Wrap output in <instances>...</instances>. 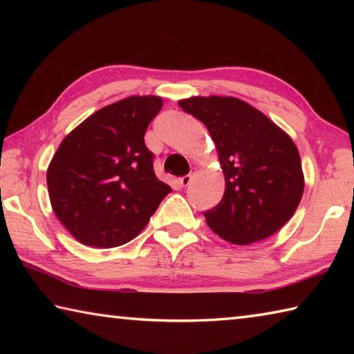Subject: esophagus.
<instances>
[{"label": "esophagus", "mask_w": 354, "mask_h": 354, "mask_svg": "<svg viewBox=\"0 0 354 354\" xmlns=\"http://www.w3.org/2000/svg\"><path fill=\"white\" fill-rule=\"evenodd\" d=\"M192 178H194V175H185V176H183V178H179L178 183H179V185H183V187H185V185L190 184Z\"/></svg>", "instance_id": "esophagus-1"}]
</instances>
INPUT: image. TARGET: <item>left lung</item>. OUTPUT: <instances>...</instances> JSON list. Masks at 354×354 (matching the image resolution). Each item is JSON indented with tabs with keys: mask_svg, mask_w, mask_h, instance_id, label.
I'll list each match as a JSON object with an SVG mask.
<instances>
[{
	"mask_svg": "<svg viewBox=\"0 0 354 354\" xmlns=\"http://www.w3.org/2000/svg\"><path fill=\"white\" fill-rule=\"evenodd\" d=\"M205 123L225 175L223 198L205 212L207 226L234 245L273 236L295 214L304 190L298 148L266 113L234 97L178 101Z\"/></svg>",
	"mask_w": 354,
	"mask_h": 354,
	"instance_id": "obj_1",
	"label": "left lung"
}]
</instances>
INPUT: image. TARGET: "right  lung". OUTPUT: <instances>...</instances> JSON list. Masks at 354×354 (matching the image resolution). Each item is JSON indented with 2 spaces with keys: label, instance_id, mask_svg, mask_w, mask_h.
I'll list each match as a JSON object with an SVG mask.
<instances>
[{
  "label": "right lung",
  "instance_id": "1",
  "mask_svg": "<svg viewBox=\"0 0 354 354\" xmlns=\"http://www.w3.org/2000/svg\"><path fill=\"white\" fill-rule=\"evenodd\" d=\"M162 109L154 95L101 107L61 142L46 171L51 207L77 242L112 248L140 234L171 189L143 140Z\"/></svg>",
  "mask_w": 354,
  "mask_h": 354
}]
</instances>
